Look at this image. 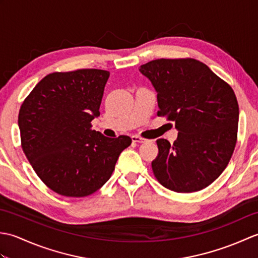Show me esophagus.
<instances>
[{
  "instance_id": "esophagus-1",
  "label": "esophagus",
  "mask_w": 258,
  "mask_h": 258,
  "mask_svg": "<svg viewBox=\"0 0 258 258\" xmlns=\"http://www.w3.org/2000/svg\"><path fill=\"white\" fill-rule=\"evenodd\" d=\"M132 141L135 142V143H145L147 140L141 138V136H139V135H133L132 136Z\"/></svg>"
}]
</instances>
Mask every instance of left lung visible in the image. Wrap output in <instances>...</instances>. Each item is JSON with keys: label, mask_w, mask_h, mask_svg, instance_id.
Instances as JSON below:
<instances>
[{"label": "left lung", "mask_w": 258, "mask_h": 258, "mask_svg": "<svg viewBox=\"0 0 258 258\" xmlns=\"http://www.w3.org/2000/svg\"><path fill=\"white\" fill-rule=\"evenodd\" d=\"M140 72L157 92L158 116L175 122L173 144L156 141V179L177 193L207 187L223 173L237 141L238 103L229 84L194 58H158Z\"/></svg>", "instance_id": "1"}]
</instances>
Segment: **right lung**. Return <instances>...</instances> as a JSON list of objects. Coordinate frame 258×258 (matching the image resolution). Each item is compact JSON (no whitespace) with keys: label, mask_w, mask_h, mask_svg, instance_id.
<instances>
[{"label":"right lung","mask_w":258,"mask_h":258,"mask_svg":"<svg viewBox=\"0 0 258 258\" xmlns=\"http://www.w3.org/2000/svg\"><path fill=\"white\" fill-rule=\"evenodd\" d=\"M109 72L82 69L54 72L35 85L19 113L21 146L48 188L84 197L105 184L130 136L109 139L92 130Z\"/></svg>","instance_id":"right-lung-1"}]
</instances>
